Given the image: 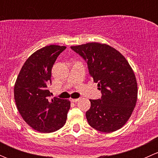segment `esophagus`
I'll return each instance as SVG.
<instances>
[{
  "mask_svg": "<svg viewBox=\"0 0 158 158\" xmlns=\"http://www.w3.org/2000/svg\"><path fill=\"white\" fill-rule=\"evenodd\" d=\"M79 99L80 98H72L71 102H77L79 101Z\"/></svg>",
  "mask_w": 158,
  "mask_h": 158,
  "instance_id": "obj_1",
  "label": "esophagus"
}]
</instances>
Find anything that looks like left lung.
Wrapping results in <instances>:
<instances>
[{"label":"left lung","mask_w":158,"mask_h":158,"mask_svg":"<svg viewBox=\"0 0 158 158\" xmlns=\"http://www.w3.org/2000/svg\"><path fill=\"white\" fill-rule=\"evenodd\" d=\"M71 49L86 61L89 74L102 92L101 98L90 99L91 107L85 113L89 125L106 133L122 128L138 98L136 77L128 62L107 44L88 43Z\"/></svg>","instance_id":"8db88e82"}]
</instances>
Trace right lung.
I'll list each match as a JSON object with an SVG mask.
<instances>
[{"label": "right lung", "mask_w": 158, "mask_h": 158, "mask_svg": "<svg viewBox=\"0 0 158 158\" xmlns=\"http://www.w3.org/2000/svg\"><path fill=\"white\" fill-rule=\"evenodd\" d=\"M66 48L49 45L33 52L22 66L14 85V99L20 115L32 128L42 133L61 128L70 109L69 100L50 99L47 89L54 63Z\"/></svg>", "instance_id": "1"}]
</instances>
